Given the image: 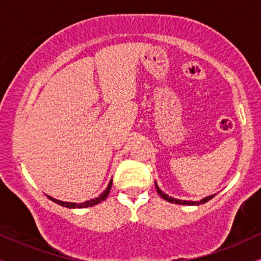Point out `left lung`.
Wrapping results in <instances>:
<instances>
[{
    "instance_id": "obj_1",
    "label": "left lung",
    "mask_w": 261,
    "mask_h": 261,
    "mask_svg": "<svg viewBox=\"0 0 261 261\" xmlns=\"http://www.w3.org/2000/svg\"><path fill=\"white\" fill-rule=\"evenodd\" d=\"M155 186H156V190H158L159 195L163 197L164 200H166V201H169V202H172V204H177V205H201V204H205V202H207L209 200H211L214 196H215V194H214V195L204 197V199L199 200V201H189V200H180V199H175V197H172V196H169L167 194L164 193L163 190H160V188H159V185L156 184V181H155Z\"/></svg>"
}]
</instances>
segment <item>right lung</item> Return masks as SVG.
<instances>
[{"mask_svg": "<svg viewBox=\"0 0 261 261\" xmlns=\"http://www.w3.org/2000/svg\"><path fill=\"white\" fill-rule=\"evenodd\" d=\"M111 185H112V180H110L108 188H106V190L103 191V193H101L100 196L95 197V199H91V200H87V201H84V202L62 201V200H57V199H55V197H52L50 195H47V197L50 200H52L54 202H56L57 205H61V206H64V207H68V209H85V207L94 206V205H97V204H100L101 201H103V200H105L110 194V190H111Z\"/></svg>", "mask_w": 261, "mask_h": 261, "instance_id": "add662e5", "label": "right lung"}]
</instances>
